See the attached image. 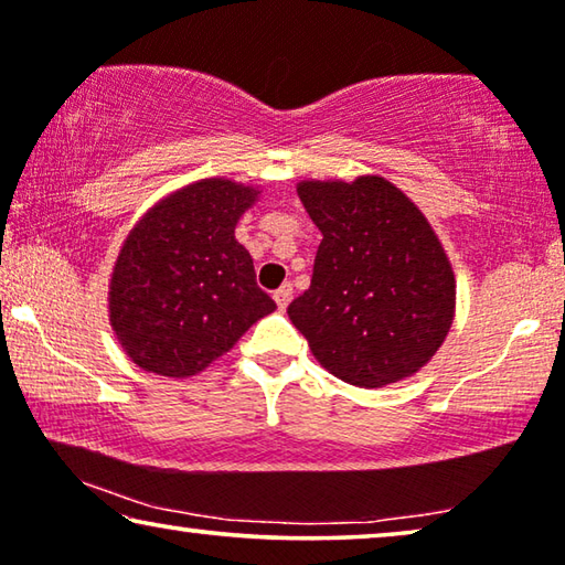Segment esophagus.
Here are the masks:
<instances>
[{
	"mask_svg": "<svg viewBox=\"0 0 565 565\" xmlns=\"http://www.w3.org/2000/svg\"><path fill=\"white\" fill-rule=\"evenodd\" d=\"M291 297H294L291 284H284V286H279V289L274 291V299H276V305H279V309H286V307H289Z\"/></svg>",
	"mask_w": 565,
	"mask_h": 565,
	"instance_id": "34e87169",
	"label": "esophagus"
}]
</instances>
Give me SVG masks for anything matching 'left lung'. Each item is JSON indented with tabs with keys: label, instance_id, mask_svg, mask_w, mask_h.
<instances>
[{
	"label": "left lung",
	"instance_id": "obj_1",
	"mask_svg": "<svg viewBox=\"0 0 565 565\" xmlns=\"http://www.w3.org/2000/svg\"><path fill=\"white\" fill-rule=\"evenodd\" d=\"M297 194L322 233L312 284L289 305L322 369L379 388L415 376L456 317V274L423 210L384 177L307 179Z\"/></svg>",
	"mask_w": 565,
	"mask_h": 565
}]
</instances>
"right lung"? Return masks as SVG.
<instances>
[{
    "label": "right lung",
    "mask_w": 565,
    "mask_h": 565,
    "mask_svg": "<svg viewBox=\"0 0 565 565\" xmlns=\"http://www.w3.org/2000/svg\"><path fill=\"white\" fill-rule=\"evenodd\" d=\"M260 192L200 179L156 202L127 233L109 276V324L142 371L202 373L276 305L256 284L235 225Z\"/></svg>",
    "instance_id": "obj_1"
}]
</instances>
